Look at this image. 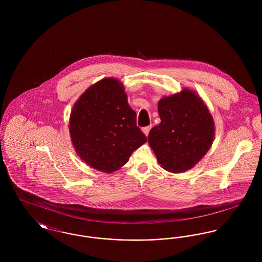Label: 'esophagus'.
Segmentation results:
<instances>
[{
	"mask_svg": "<svg viewBox=\"0 0 262 262\" xmlns=\"http://www.w3.org/2000/svg\"><path fill=\"white\" fill-rule=\"evenodd\" d=\"M151 127H152V125H148V126H145V127H143V128H142V132H143V134H144L146 137L148 136Z\"/></svg>",
	"mask_w": 262,
	"mask_h": 262,
	"instance_id": "esophagus-1",
	"label": "esophagus"
}]
</instances>
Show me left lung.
Listing matches in <instances>:
<instances>
[{
  "instance_id": "8db88e82",
  "label": "left lung",
  "mask_w": 262,
  "mask_h": 262,
  "mask_svg": "<svg viewBox=\"0 0 262 262\" xmlns=\"http://www.w3.org/2000/svg\"><path fill=\"white\" fill-rule=\"evenodd\" d=\"M160 124L151 128L148 143L163 169L183 173L193 168L211 147L215 124L206 104L188 88L158 102Z\"/></svg>"
}]
</instances>
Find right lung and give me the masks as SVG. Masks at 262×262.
Instances as JSON below:
<instances>
[{"instance_id":"obj_1","label":"right lung","mask_w":262,"mask_h":262,"mask_svg":"<svg viewBox=\"0 0 262 262\" xmlns=\"http://www.w3.org/2000/svg\"><path fill=\"white\" fill-rule=\"evenodd\" d=\"M69 130L80 159L89 167L113 173L147 139L137 125L124 84L115 77L92 84L74 104Z\"/></svg>"}]
</instances>
